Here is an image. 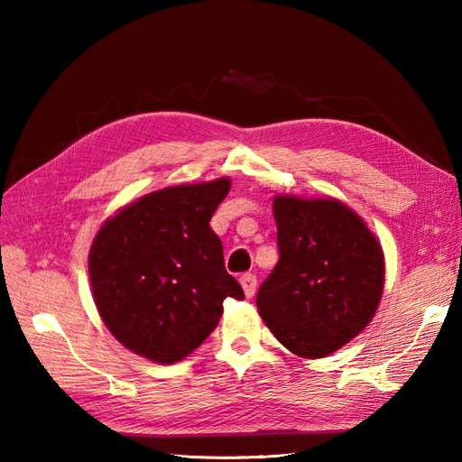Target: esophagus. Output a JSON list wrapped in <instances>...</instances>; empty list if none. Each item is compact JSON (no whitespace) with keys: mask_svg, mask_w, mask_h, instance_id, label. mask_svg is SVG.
Listing matches in <instances>:
<instances>
[{"mask_svg":"<svg viewBox=\"0 0 462 462\" xmlns=\"http://www.w3.org/2000/svg\"><path fill=\"white\" fill-rule=\"evenodd\" d=\"M240 283L244 288V293H246V298H252L254 293H256V286H258V280L254 273H244V276L240 278Z\"/></svg>","mask_w":462,"mask_h":462,"instance_id":"1","label":"esophagus"}]
</instances>
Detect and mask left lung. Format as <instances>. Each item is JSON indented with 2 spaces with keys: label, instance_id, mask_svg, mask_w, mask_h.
<instances>
[{
  "label": "left lung",
  "instance_id": "8db88e82",
  "mask_svg": "<svg viewBox=\"0 0 462 462\" xmlns=\"http://www.w3.org/2000/svg\"><path fill=\"white\" fill-rule=\"evenodd\" d=\"M280 260L256 306L276 339L301 357H323L356 337L375 313L385 263L359 216L333 199H273Z\"/></svg>",
  "mask_w": 462,
  "mask_h": 462
}]
</instances>
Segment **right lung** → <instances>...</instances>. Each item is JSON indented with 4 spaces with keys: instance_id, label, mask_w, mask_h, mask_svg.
Here are the masks:
<instances>
[{
    "instance_id": "1",
    "label": "right lung",
    "mask_w": 462,
    "mask_h": 462,
    "mask_svg": "<svg viewBox=\"0 0 462 462\" xmlns=\"http://www.w3.org/2000/svg\"><path fill=\"white\" fill-rule=\"evenodd\" d=\"M228 179L151 192L103 224L89 254L95 306L125 347L176 363L218 326L222 301L242 300L224 268L212 214Z\"/></svg>"
}]
</instances>
